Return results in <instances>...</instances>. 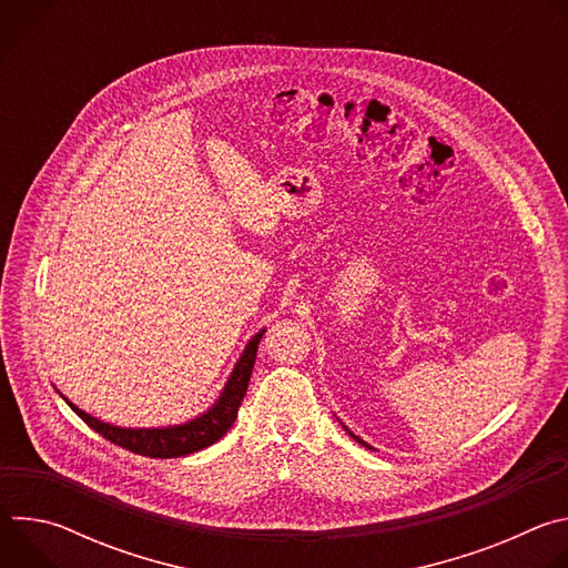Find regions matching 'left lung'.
<instances>
[{"label":"left lung","mask_w":568,"mask_h":568,"mask_svg":"<svg viewBox=\"0 0 568 568\" xmlns=\"http://www.w3.org/2000/svg\"><path fill=\"white\" fill-rule=\"evenodd\" d=\"M342 427H344V429H346V432H348V436H353V438H355V440H357V443H359V445H364V447H368V449H373V447H371V445H368V443H364V440H362V438H359V436H355V434H353V432H351V429H348V427H346V425H344V423H342Z\"/></svg>","instance_id":"8db88e82"}]
</instances>
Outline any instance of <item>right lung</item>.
<instances>
[{
	"label": "right lung",
	"mask_w": 568,
	"mask_h": 568,
	"mask_svg": "<svg viewBox=\"0 0 568 568\" xmlns=\"http://www.w3.org/2000/svg\"><path fill=\"white\" fill-rule=\"evenodd\" d=\"M265 331L256 333L242 355L237 357L220 397L213 402V407H209L204 414L186 420L184 425H171V427H143V429H132V427H116L110 423H103L83 409H78L73 402H69L60 390L62 399L69 404V407L75 412L78 418H83L85 425H90L97 434L108 438L110 443L130 449L141 456L150 458H180L193 452H200L213 443H217L235 423L240 402L247 393V384L252 377V368L256 362L258 344Z\"/></svg>",
	"instance_id": "add662e5"
}]
</instances>
